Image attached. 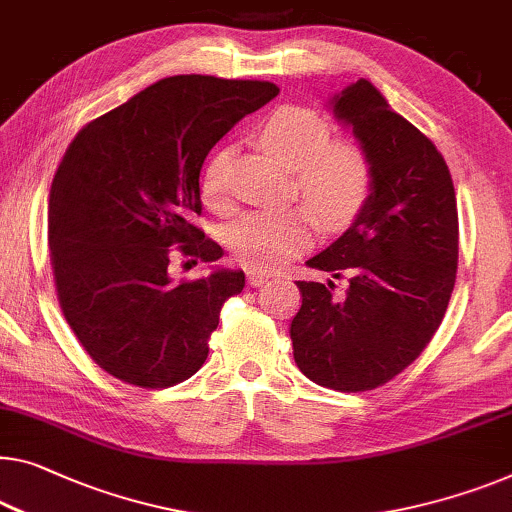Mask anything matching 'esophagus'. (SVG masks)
<instances>
[{
    "instance_id": "esophagus-1",
    "label": "esophagus",
    "mask_w": 512,
    "mask_h": 512,
    "mask_svg": "<svg viewBox=\"0 0 512 512\" xmlns=\"http://www.w3.org/2000/svg\"><path fill=\"white\" fill-rule=\"evenodd\" d=\"M246 276H248V285H250V287H259V285H262L264 280H269V278H271V271L250 269V271L246 273Z\"/></svg>"
}]
</instances>
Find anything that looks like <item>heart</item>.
I'll list each match as a JSON object with an SVG mask.
<instances>
[{
    "instance_id": "b5f03b06",
    "label": "heart",
    "mask_w": 512,
    "mask_h": 512,
    "mask_svg": "<svg viewBox=\"0 0 512 512\" xmlns=\"http://www.w3.org/2000/svg\"><path fill=\"white\" fill-rule=\"evenodd\" d=\"M259 140L271 154L294 170L296 193L317 213L326 227L352 220L368 202L375 167L363 144L331 140V126L322 114L287 105L269 114L259 126ZM232 151L211 156L200 179V197L213 213L232 211L230 190ZM317 220L308 207L282 211H248L225 230L227 248L241 264L253 269H276L299 255L315 236Z\"/></svg>"
}]
</instances>
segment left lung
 Returning <instances> with one entry per match:
<instances>
[{
  "label": "left lung",
  "instance_id": "left-lung-1",
  "mask_svg": "<svg viewBox=\"0 0 512 512\" xmlns=\"http://www.w3.org/2000/svg\"><path fill=\"white\" fill-rule=\"evenodd\" d=\"M375 167L352 227L308 266L349 278L296 280L301 308L289 326L305 377L340 393L384 386L421 356L451 301L457 273V202L444 156L430 137L388 108L368 80L333 98Z\"/></svg>",
  "mask_w": 512,
  "mask_h": 512
}]
</instances>
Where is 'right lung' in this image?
<instances>
[{
    "label": "right lung",
    "instance_id": "right-lung-1",
    "mask_svg": "<svg viewBox=\"0 0 512 512\" xmlns=\"http://www.w3.org/2000/svg\"><path fill=\"white\" fill-rule=\"evenodd\" d=\"M273 82L174 75L82 126L55 172L48 243L57 299L98 368L167 388L209 356L220 308L243 271L172 282L170 259L216 262L200 170L220 137L278 96ZM188 264V262H186Z\"/></svg>",
    "mask_w": 512,
    "mask_h": 512
}]
</instances>
